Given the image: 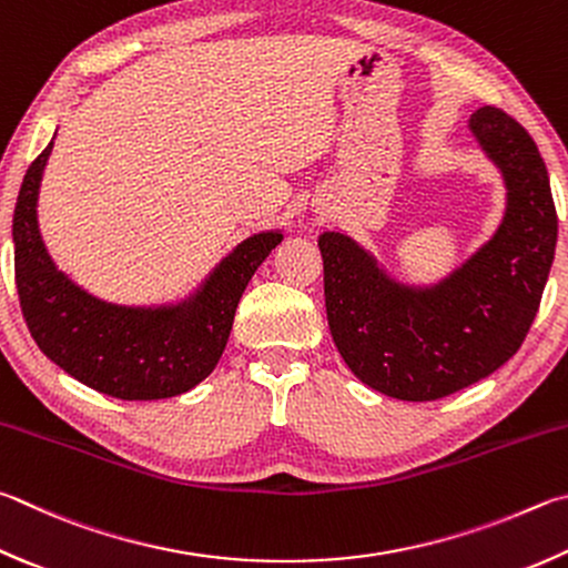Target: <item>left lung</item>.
<instances>
[{
	"mask_svg": "<svg viewBox=\"0 0 568 568\" xmlns=\"http://www.w3.org/2000/svg\"><path fill=\"white\" fill-rule=\"evenodd\" d=\"M469 131L499 169L507 205L491 239L455 271L402 283L349 235L317 239L337 353L387 397L439 399L499 369L521 347L549 281L559 221L539 149L494 106L474 111Z\"/></svg>",
	"mask_w": 568,
	"mask_h": 568,
	"instance_id": "left-lung-1",
	"label": "left lung"
}]
</instances>
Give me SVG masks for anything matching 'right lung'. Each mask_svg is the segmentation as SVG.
<instances>
[{
	"mask_svg": "<svg viewBox=\"0 0 568 568\" xmlns=\"http://www.w3.org/2000/svg\"><path fill=\"white\" fill-rule=\"evenodd\" d=\"M51 149L54 139L29 166L12 221L17 293L34 343L101 395L166 399L193 389L219 365L245 285L283 231L248 235L176 303H106L61 273L41 241L37 201Z\"/></svg>",
	"mask_w": 568,
	"mask_h": 568,
	"instance_id": "add662e5",
	"label": "right lung"
}]
</instances>
